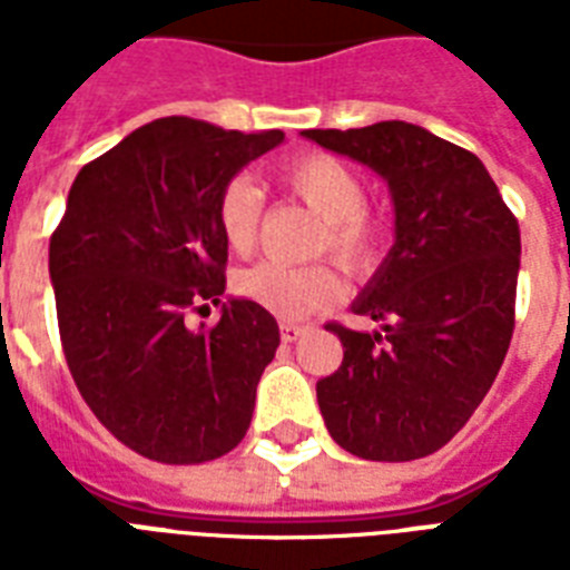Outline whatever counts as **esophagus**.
<instances>
[{"mask_svg":"<svg viewBox=\"0 0 570 570\" xmlns=\"http://www.w3.org/2000/svg\"><path fill=\"white\" fill-rule=\"evenodd\" d=\"M304 325H295V322H284V325H281V340H284V343H295V340L302 337L304 334Z\"/></svg>","mask_w":570,"mask_h":570,"instance_id":"esophagus-1","label":"esophagus"}]
</instances>
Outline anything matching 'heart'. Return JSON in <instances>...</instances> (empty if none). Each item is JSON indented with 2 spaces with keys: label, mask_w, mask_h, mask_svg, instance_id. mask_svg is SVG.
Returning <instances> with one entry per match:
<instances>
[{
  "label": "heart",
  "mask_w": 570,
  "mask_h": 570,
  "mask_svg": "<svg viewBox=\"0 0 570 570\" xmlns=\"http://www.w3.org/2000/svg\"><path fill=\"white\" fill-rule=\"evenodd\" d=\"M281 177L286 189L322 218V248H328L348 272H370L379 259L384 224L364 206L366 189L361 174L337 156L307 154L286 165ZM215 222L227 248L236 254L250 250L257 239L259 189L248 177H233L224 186L215 200ZM236 293L281 320H302L340 302L343 277L328 263L286 266L263 259L239 272Z\"/></svg>",
  "instance_id": "b5f03b06"
}]
</instances>
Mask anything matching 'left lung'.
<instances>
[{"label":"left lung","mask_w":570,"mask_h":570,"mask_svg":"<svg viewBox=\"0 0 570 570\" xmlns=\"http://www.w3.org/2000/svg\"><path fill=\"white\" fill-rule=\"evenodd\" d=\"M393 197V248L352 304L381 331L328 325L343 364L316 381L331 438L366 461L438 452L494 384L514 331L521 230L476 156L405 120L304 129Z\"/></svg>","instance_id":"obj_1"}]
</instances>
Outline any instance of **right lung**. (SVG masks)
I'll use <instances>...</instances> for the list:
<instances>
[{
	"label": "right lung",
	"mask_w": 570,
	"mask_h": 570,
	"mask_svg": "<svg viewBox=\"0 0 570 570\" xmlns=\"http://www.w3.org/2000/svg\"><path fill=\"white\" fill-rule=\"evenodd\" d=\"M281 141V129L245 136L159 118L70 186L49 239L61 346L97 420L145 459L200 464L248 432L281 331L248 298L222 302L227 245L215 200ZM197 301L223 304L213 330L181 320Z\"/></svg>",
	"instance_id": "right-lung-1"
}]
</instances>
